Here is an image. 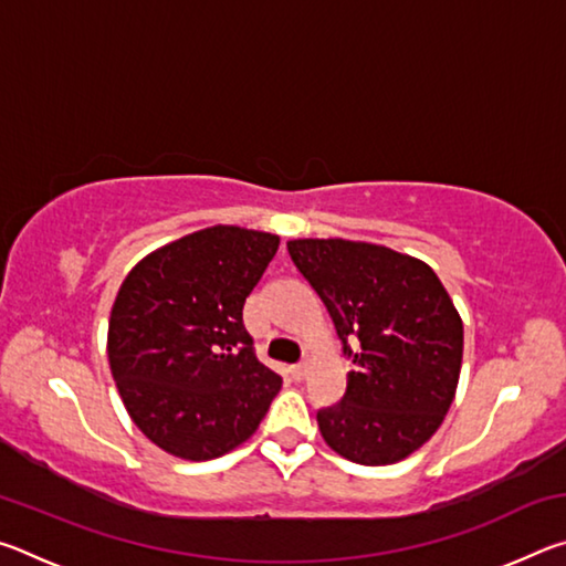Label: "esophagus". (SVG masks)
<instances>
[{"mask_svg": "<svg viewBox=\"0 0 566 566\" xmlns=\"http://www.w3.org/2000/svg\"><path fill=\"white\" fill-rule=\"evenodd\" d=\"M290 375H292V379H294V381H302V379L306 377V361H302V364H294V367L290 369Z\"/></svg>", "mask_w": 566, "mask_h": 566, "instance_id": "obj_1", "label": "esophagus"}]
</instances>
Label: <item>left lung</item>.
Segmentation results:
<instances>
[{
    "instance_id": "1",
    "label": "left lung",
    "mask_w": 566,
    "mask_h": 566,
    "mask_svg": "<svg viewBox=\"0 0 566 566\" xmlns=\"http://www.w3.org/2000/svg\"><path fill=\"white\" fill-rule=\"evenodd\" d=\"M292 262L327 306L352 357L339 405L319 409L334 452L395 464L432 437L452 407L464 327L429 264L349 239H292Z\"/></svg>"
}]
</instances>
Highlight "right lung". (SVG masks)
Returning <instances> with one entry per match:
<instances>
[{"label": "right lung", "mask_w": 566, "mask_h": 566, "mask_svg": "<svg viewBox=\"0 0 566 566\" xmlns=\"http://www.w3.org/2000/svg\"><path fill=\"white\" fill-rule=\"evenodd\" d=\"M276 249V234L217 224L159 247L122 282L109 369L134 424L167 454L205 462L232 452L280 391L242 319Z\"/></svg>", "instance_id": "right-lung-1"}]
</instances>
